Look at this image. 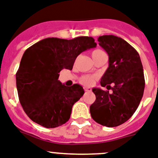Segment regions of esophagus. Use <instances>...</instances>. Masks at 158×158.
I'll list each match as a JSON object with an SVG mask.
<instances>
[{"label": "esophagus", "mask_w": 158, "mask_h": 158, "mask_svg": "<svg viewBox=\"0 0 158 158\" xmlns=\"http://www.w3.org/2000/svg\"><path fill=\"white\" fill-rule=\"evenodd\" d=\"M85 92H90L91 91V88L90 87H84Z\"/></svg>", "instance_id": "1"}]
</instances>
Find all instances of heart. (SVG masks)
I'll use <instances>...</instances> for the list:
<instances>
[{
	"mask_svg": "<svg viewBox=\"0 0 158 158\" xmlns=\"http://www.w3.org/2000/svg\"><path fill=\"white\" fill-rule=\"evenodd\" d=\"M101 51H102V50H99V49H96V50L93 51V52H92V55L96 54V53L101 52ZM94 80V79L93 76H82V77L80 79V82L82 83V84L87 85V86H89V85L93 84Z\"/></svg>",
	"mask_w": 158,
	"mask_h": 158,
	"instance_id": "1",
	"label": "heart"
}]
</instances>
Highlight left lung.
<instances>
[{"instance_id": "left-lung-1", "label": "left lung", "mask_w": 158, "mask_h": 158, "mask_svg": "<svg viewBox=\"0 0 158 158\" xmlns=\"http://www.w3.org/2000/svg\"><path fill=\"white\" fill-rule=\"evenodd\" d=\"M98 41L109 55V68L100 82L108 90L92 89L96 100L89 112L97 123L116 127L131 117L141 102L145 88L143 64L137 51L123 38L103 35Z\"/></svg>"}]
</instances>
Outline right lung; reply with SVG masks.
Segmentation results:
<instances>
[{"mask_svg": "<svg viewBox=\"0 0 158 158\" xmlns=\"http://www.w3.org/2000/svg\"><path fill=\"white\" fill-rule=\"evenodd\" d=\"M96 45L92 37L47 38L24 52L16 72V87L19 102L31 120L53 128L69 120L72 106L84 89L79 84H62L59 73L64 69L72 70L81 52Z\"/></svg>", "mask_w": 158, "mask_h": 158, "instance_id": "1", "label": "right lung"}]
</instances>
